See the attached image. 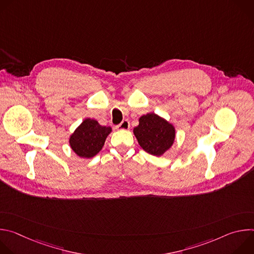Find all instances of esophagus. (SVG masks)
I'll use <instances>...</instances> for the list:
<instances>
[{
	"mask_svg": "<svg viewBox=\"0 0 254 254\" xmlns=\"http://www.w3.org/2000/svg\"><path fill=\"white\" fill-rule=\"evenodd\" d=\"M116 127H117L118 129H128V128H129V122L127 121V120H125V121H123L120 125H118Z\"/></svg>",
	"mask_w": 254,
	"mask_h": 254,
	"instance_id": "obj_1",
	"label": "esophagus"
}]
</instances>
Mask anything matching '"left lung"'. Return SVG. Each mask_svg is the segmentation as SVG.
<instances>
[{"label": "left lung", "mask_w": 254, "mask_h": 254, "mask_svg": "<svg viewBox=\"0 0 254 254\" xmlns=\"http://www.w3.org/2000/svg\"><path fill=\"white\" fill-rule=\"evenodd\" d=\"M138 122L133 133L144 151L154 156H162L171 148L175 139V128L171 124L155 114L142 116Z\"/></svg>", "instance_id": "left-lung-1"}]
</instances>
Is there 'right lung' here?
I'll list each match as a JSON object with an SVG mask.
<instances>
[{"label":"right lung","mask_w":254,"mask_h":254,"mask_svg":"<svg viewBox=\"0 0 254 254\" xmlns=\"http://www.w3.org/2000/svg\"><path fill=\"white\" fill-rule=\"evenodd\" d=\"M111 131V127H102L96 121L86 119L70 136V147L81 158H92L102 149Z\"/></svg>","instance_id":"add662e5"}]
</instances>
